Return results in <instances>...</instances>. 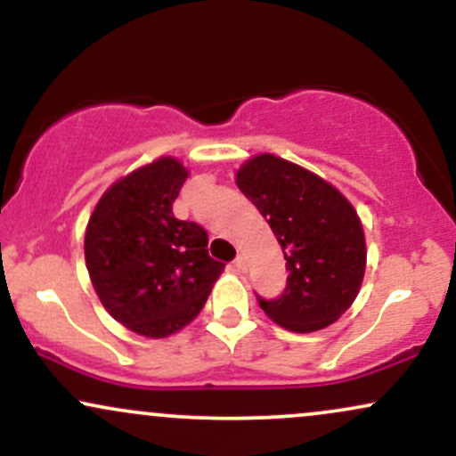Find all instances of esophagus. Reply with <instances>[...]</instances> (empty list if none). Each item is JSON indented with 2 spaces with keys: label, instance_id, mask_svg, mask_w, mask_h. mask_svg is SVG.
<instances>
[{
  "label": "esophagus",
  "instance_id": "obj_1",
  "mask_svg": "<svg viewBox=\"0 0 456 456\" xmlns=\"http://www.w3.org/2000/svg\"><path fill=\"white\" fill-rule=\"evenodd\" d=\"M233 270L238 272V274H244V272H246V259L242 257V255H240V257L233 261Z\"/></svg>",
  "mask_w": 456,
  "mask_h": 456
}]
</instances>
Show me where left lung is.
<instances>
[{"label":"left lung","mask_w":456,"mask_h":456,"mask_svg":"<svg viewBox=\"0 0 456 456\" xmlns=\"http://www.w3.org/2000/svg\"><path fill=\"white\" fill-rule=\"evenodd\" d=\"M235 184L268 221L287 259V287L259 306L291 332H315L354 305L366 270L364 229L338 188L274 154L248 159Z\"/></svg>","instance_id":"1"}]
</instances>
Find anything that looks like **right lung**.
Returning a JSON list of instances; mask_svg holds the SVG:
<instances>
[{
    "mask_svg": "<svg viewBox=\"0 0 456 456\" xmlns=\"http://www.w3.org/2000/svg\"><path fill=\"white\" fill-rule=\"evenodd\" d=\"M188 169L160 156L104 191L86 229V265L115 322L148 338L180 332L206 305L224 264L208 233L177 221L174 201Z\"/></svg>",
    "mask_w": 456,
    "mask_h": 456,
    "instance_id": "obj_1",
    "label": "right lung"
}]
</instances>
